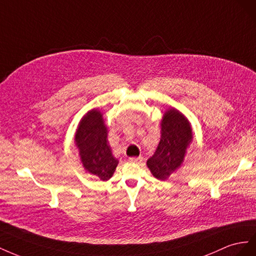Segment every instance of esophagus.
<instances>
[{"label": "esophagus", "mask_w": 256, "mask_h": 256, "mask_svg": "<svg viewBox=\"0 0 256 256\" xmlns=\"http://www.w3.org/2000/svg\"><path fill=\"white\" fill-rule=\"evenodd\" d=\"M142 160V156H138V158H130V162H134V163H140Z\"/></svg>", "instance_id": "esophagus-1"}]
</instances>
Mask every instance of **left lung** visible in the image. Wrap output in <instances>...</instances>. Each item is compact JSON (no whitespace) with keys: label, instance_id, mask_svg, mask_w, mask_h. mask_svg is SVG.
<instances>
[{"label":"left lung","instance_id":"8db88e82","mask_svg":"<svg viewBox=\"0 0 256 256\" xmlns=\"http://www.w3.org/2000/svg\"><path fill=\"white\" fill-rule=\"evenodd\" d=\"M188 120L174 108L168 109L160 121V140L147 166L156 179L165 180L184 163L186 149L192 142Z\"/></svg>","mask_w":256,"mask_h":256}]
</instances>
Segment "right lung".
<instances>
[{"mask_svg": "<svg viewBox=\"0 0 256 256\" xmlns=\"http://www.w3.org/2000/svg\"><path fill=\"white\" fill-rule=\"evenodd\" d=\"M75 142L84 170L100 180L112 177L118 165L107 140V126L98 109L88 112L78 124Z\"/></svg>", "mask_w": 256, "mask_h": 256, "instance_id": "add662e5", "label": "right lung"}]
</instances>
